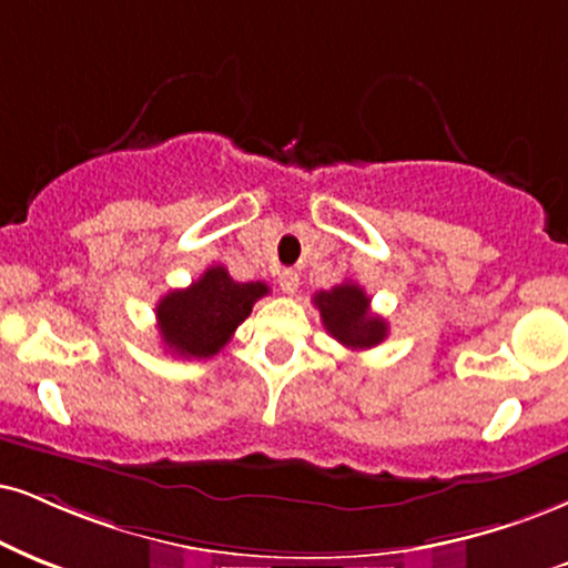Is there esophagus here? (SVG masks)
Masks as SVG:
<instances>
[{"mask_svg": "<svg viewBox=\"0 0 568 568\" xmlns=\"http://www.w3.org/2000/svg\"><path fill=\"white\" fill-rule=\"evenodd\" d=\"M278 286H282L284 295H295V292L300 290V273L292 268L282 271V276H278Z\"/></svg>", "mask_w": 568, "mask_h": 568, "instance_id": "obj_1", "label": "esophagus"}]
</instances>
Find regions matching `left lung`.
I'll return each mask as SVG.
<instances>
[{
    "mask_svg": "<svg viewBox=\"0 0 568 568\" xmlns=\"http://www.w3.org/2000/svg\"><path fill=\"white\" fill-rule=\"evenodd\" d=\"M313 303L321 311L326 332L349 349H368L387 339V321L371 313V297L363 286L345 282L318 292Z\"/></svg>",
    "mask_w": 568,
    "mask_h": 568,
    "instance_id": "8db88e82",
    "label": "left lung"
}]
</instances>
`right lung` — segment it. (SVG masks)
<instances>
[{
	"instance_id": "right-lung-1",
	"label": "right lung",
	"mask_w": 568,
	"mask_h": 568,
	"mask_svg": "<svg viewBox=\"0 0 568 568\" xmlns=\"http://www.w3.org/2000/svg\"><path fill=\"white\" fill-rule=\"evenodd\" d=\"M263 295H268V284L234 282L223 265H210L192 286L168 292L158 303L165 349L181 358H213Z\"/></svg>"
}]
</instances>
